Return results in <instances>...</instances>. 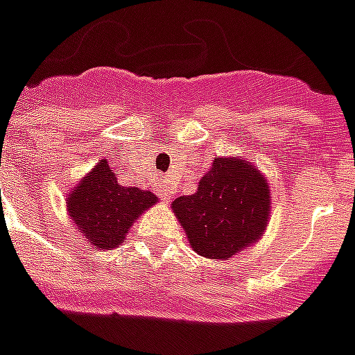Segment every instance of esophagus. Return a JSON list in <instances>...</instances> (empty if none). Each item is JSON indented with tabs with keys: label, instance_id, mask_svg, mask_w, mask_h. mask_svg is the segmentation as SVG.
Returning a JSON list of instances; mask_svg holds the SVG:
<instances>
[{
	"label": "esophagus",
	"instance_id": "34e87169",
	"mask_svg": "<svg viewBox=\"0 0 355 355\" xmlns=\"http://www.w3.org/2000/svg\"><path fill=\"white\" fill-rule=\"evenodd\" d=\"M172 195H173L172 187H168L166 183H162V185L158 187V197H160V199H170Z\"/></svg>",
	"mask_w": 355,
	"mask_h": 355
}]
</instances>
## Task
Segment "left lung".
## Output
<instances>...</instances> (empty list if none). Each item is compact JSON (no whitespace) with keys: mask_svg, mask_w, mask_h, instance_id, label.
<instances>
[{"mask_svg":"<svg viewBox=\"0 0 355 355\" xmlns=\"http://www.w3.org/2000/svg\"><path fill=\"white\" fill-rule=\"evenodd\" d=\"M172 209L199 255L230 259L266 228L268 185L248 160L214 158L197 193L178 197Z\"/></svg>","mask_w":355,"mask_h":355,"instance_id":"8db88e82","label":"left lung"}]
</instances>
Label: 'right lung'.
<instances>
[{
	"mask_svg": "<svg viewBox=\"0 0 355 355\" xmlns=\"http://www.w3.org/2000/svg\"><path fill=\"white\" fill-rule=\"evenodd\" d=\"M156 202V195L139 187L119 185L114 170L100 160L67 197L71 220L98 249L123 243L133 222Z\"/></svg>",
	"mask_w": 355,
	"mask_h": 355,
	"instance_id": "obj_1",
	"label": "right lung"
}]
</instances>
